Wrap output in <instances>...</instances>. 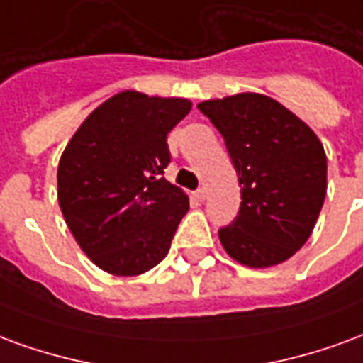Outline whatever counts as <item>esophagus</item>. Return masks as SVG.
I'll list each match as a JSON object with an SVG mask.
<instances>
[{"mask_svg": "<svg viewBox=\"0 0 363 363\" xmlns=\"http://www.w3.org/2000/svg\"><path fill=\"white\" fill-rule=\"evenodd\" d=\"M194 196H196L198 202H204V200H206V189H198L196 192H194Z\"/></svg>", "mask_w": 363, "mask_h": 363, "instance_id": "obj_1", "label": "esophagus"}]
</instances>
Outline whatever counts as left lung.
<instances>
[{
  "label": "left lung",
  "mask_w": 363,
  "mask_h": 363,
  "mask_svg": "<svg viewBox=\"0 0 363 363\" xmlns=\"http://www.w3.org/2000/svg\"><path fill=\"white\" fill-rule=\"evenodd\" d=\"M235 167L241 206L220 229L231 259L251 268L288 260L311 235L327 194V155L311 128L259 93L204 101Z\"/></svg>",
  "instance_id": "obj_1"
}]
</instances>
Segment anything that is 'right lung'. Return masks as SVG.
<instances>
[{
	"instance_id": "1",
	"label": "right lung",
	"mask_w": 363,
	"mask_h": 363,
	"mask_svg": "<svg viewBox=\"0 0 363 363\" xmlns=\"http://www.w3.org/2000/svg\"><path fill=\"white\" fill-rule=\"evenodd\" d=\"M186 99L124 91L96 106L62 153L58 202L83 252L104 272L138 276L165 259L189 196L167 181V134Z\"/></svg>"
}]
</instances>
